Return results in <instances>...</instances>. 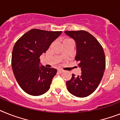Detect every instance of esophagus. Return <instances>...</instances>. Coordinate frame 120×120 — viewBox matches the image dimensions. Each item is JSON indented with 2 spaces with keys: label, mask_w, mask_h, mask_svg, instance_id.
Wrapping results in <instances>:
<instances>
[{
  "label": "esophagus",
  "mask_w": 120,
  "mask_h": 120,
  "mask_svg": "<svg viewBox=\"0 0 120 120\" xmlns=\"http://www.w3.org/2000/svg\"><path fill=\"white\" fill-rule=\"evenodd\" d=\"M58 71L59 72H60V73H62V72H63V71H64V70H63L62 69H58Z\"/></svg>",
  "instance_id": "1"
}]
</instances>
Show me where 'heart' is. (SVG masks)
I'll use <instances>...</instances> for the list:
<instances>
[{"label": "heart", "instance_id": "heart-1", "mask_svg": "<svg viewBox=\"0 0 120 120\" xmlns=\"http://www.w3.org/2000/svg\"><path fill=\"white\" fill-rule=\"evenodd\" d=\"M69 40V39H66V40H65V41H66V40Z\"/></svg>", "mask_w": 120, "mask_h": 120}]
</instances>
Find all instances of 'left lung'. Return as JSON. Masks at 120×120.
<instances>
[{
	"label": "left lung",
	"mask_w": 120,
	"mask_h": 120,
	"mask_svg": "<svg viewBox=\"0 0 120 120\" xmlns=\"http://www.w3.org/2000/svg\"><path fill=\"white\" fill-rule=\"evenodd\" d=\"M65 33L75 41V60L82 71L81 75L77 77L72 74L71 80L66 82L67 89L77 97H86L97 88L103 76L105 68L103 48L96 38L85 30Z\"/></svg>",
	"instance_id": "1"
}]
</instances>
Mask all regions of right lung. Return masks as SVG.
Returning a JSON list of instances; mask_svg holds the SVG:
<instances>
[{"mask_svg": "<svg viewBox=\"0 0 120 120\" xmlns=\"http://www.w3.org/2000/svg\"><path fill=\"white\" fill-rule=\"evenodd\" d=\"M62 33L34 29L15 43L12 52V69L18 84L27 94L39 96L50 88L57 71L40 66V57L46 53L51 43Z\"/></svg>", "mask_w": 120, "mask_h": 120, "instance_id": "add662e5", "label": "right lung"}]
</instances>
